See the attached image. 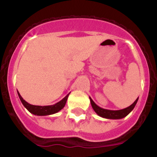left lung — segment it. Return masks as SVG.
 Masks as SVG:
<instances>
[{"mask_svg": "<svg viewBox=\"0 0 157 157\" xmlns=\"http://www.w3.org/2000/svg\"><path fill=\"white\" fill-rule=\"evenodd\" d=\"M90 103L91 105H92L93 109L99 116L102 118H105V119H110V120H120V119H123V118L126 117L134 109L136 104L138 102V98L136 99V101L132 105L126 108V109H121V110H109V109H102V108L96 105L94 103V101L91 99V98H90Z\"/></svg>", "mask_w": 157, "mask_h": 157, "instance_id": "left-lung-1", "label": "left lung"}]
</instances>
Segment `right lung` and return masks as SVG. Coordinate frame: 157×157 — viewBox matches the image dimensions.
I'll use <instances>...</instances> for the list:
<instances>
[{"label": "right lung", "mask_w": 157, "mask_h": 157, "mask_svg": "<svg viewBox=\"0 0 157 157\" xmlns=\"http://www.w3.org/2000/svg\"><path fill=\"white\" fill-rule=\"evenodd\" d=\"M17 93L18 95H19V99L21 101L23 106H24L31 114H34L35 115V116H49V115L55 114V113H56V112H58L59 111L61 110L62 109H63V107L66 105L67 98H68L69 94H70V93H69L65 98H63L61 101L57 102V103L55 104V105H46V106H40V105H33L27 103V101H25V100H23V98H22L21 95L19 94V93L18 92V91Z\"/></svg>", "instance_id": "obj_1"}]
</instances>
